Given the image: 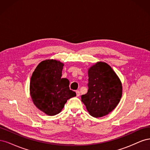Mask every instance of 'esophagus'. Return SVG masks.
<instances>
[{"mask_svg":"<svg viewBox=\"0 0 150 150\" xmlns=\"http://www.w3.org/2000/svg\"><path fill=\"white\" fill-rule=\"evenodd\" d=\"M76 96H80V92L79 91H76Z\"/></svg>","mask_w":150,"mask_h":150,"instance_id":"obj_1","label":"esophagus"}]
</instances>
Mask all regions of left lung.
Returning a JSON list of instances; mask_svg holds the SVG:
<instances>
[{
	"label": "left lung",
	"instance_id": "1",
	"mask_svg": "<svg viewBox=\"0 0 150 150\" xmlns=\"http://www.w3.org/2000/svg\"><path fill=\"white\" fill-rule=\"evenodd\" d=\"M88 93L81 101L94 117L108 115L117 106L122 96V84L107 63L98 62L88 69Z\"/></svg>",
	"mask_w": 150,
	"mask_h": 150
}]
</instances>
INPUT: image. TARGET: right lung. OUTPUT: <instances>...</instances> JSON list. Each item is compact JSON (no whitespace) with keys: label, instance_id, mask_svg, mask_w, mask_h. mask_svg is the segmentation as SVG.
<instances>
[{"label":"right lung","instance_id":"right-lung-1","mask_svg":"<svg viewBox=\"0 0 150 150\" xmlns=\"http://www.w3.org/2000/svg\"><path fill=\"white\" fill-rule=\"evenodd\" d=\"M64 64L54 59L40 62L30 81V94L34 104L46 115L59 113L68 99L76 96L70 90L69 81L61 78Z\"/></svg>","mask_w":150,"mask_h":150}]
</instances>
